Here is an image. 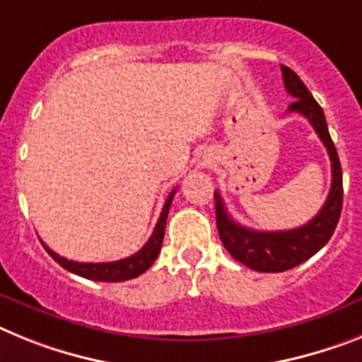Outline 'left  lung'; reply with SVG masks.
Masks as SVG:
<instances>
[{
  "mask_svg": "<svg viewBox=\"0 0 362 362\" xmlns=\"http://www.w3.org/2000/svg\"><path fill=\"white\" fill-rule=\"evenodd\" d=\"M285 90L294 97L289 112L308 117L318 138L326 145L331 160V189L326 202L308 224L285 232H257L241 226L226 211L223 199L215 191V217L218 238L232 257L257 272H284L315 256L335 232L342 211V169L335 144L327 130L322 106L291 68L281 66Z\"/></svg>",
  "mask_w": 362,
  "mask_h": 362,
  "instance_id": "1",
  "label": "left lung"
}]
</instances>
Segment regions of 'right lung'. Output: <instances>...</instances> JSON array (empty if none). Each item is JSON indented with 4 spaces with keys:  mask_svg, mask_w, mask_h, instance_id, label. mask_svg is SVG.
Instances as JSON below:
<instances>
[{
    "mask_svg": "<svg viewBox=\"0 0 362 362\" xmlns=\"http://www.w3.org/2000/svg\"><path fill=\"white\" fill-rule=\"evenodd\" d=\"M175 193L176 187L169 193V197H167L162 214H160V218H158L156 226H154L153 235L148 238V241L145 243L141 250L136 252L134 256L124 257V259L119 261H110V263H78V261H71L59 256V254L51 250L44 241L40 243L44 245L47 254H49L60 267H64V269L73 272V274L83 276V278L86 279H93V281H127V279L138 278L139 274H144L145 270L153 265L154 261H156L158 254H160L163 233H165L167 214H169V208H171Z\"/></svg>",
    "mask_w": 362,
    "mask_h": 362,
    "instance_id": "1",
    "label": "right lung"
}]
</instances>
